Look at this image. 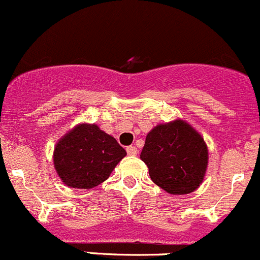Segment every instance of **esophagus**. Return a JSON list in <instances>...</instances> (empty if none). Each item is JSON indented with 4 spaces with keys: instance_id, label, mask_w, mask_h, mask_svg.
Listing matches in <instances>:
<instances>
[{
    "instance_id": "obj_1",
    "label": "esophagus",
    "mask_w": 260,
    "mask_h": 260,
    "mask_svg": "<svg viewBox=\"0 0 260 260\" xmlns=\"http://www.w3.org/2000/svg\"><path fill=\"white\" fill-rule=\"evenodd\" d=\"M127 153H128V155H137L138 150H137V148L135 147V145H129V147H127Z\"/></svg>"
}]
</instances>
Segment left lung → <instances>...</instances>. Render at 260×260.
<instances>
[{"mask_svg": "<svg viewBox=\"0 0 260 260\" xmlns=\"http://www.w3.org/2000/svg\"><path fill=\"white\" fill-rule=\"evenodd\" d=\"M141 159L154 184L172 195H185L204 181L209 149L198 131L179 118L148 133Z\"/></svg>", "mask_w": 260, "mask_h": 260, "instance_id": "obj_1", "label": "left lung"}]
</instances>
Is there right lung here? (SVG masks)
Returning a JSON list of instances; mask_svg holds the SVG:
<instances>
[{"label": "right lung", "instance_id": "obj_1", "mask_svg": "<svg viewBox=\"0 0 260 260\" xmlns=\"http://www.w3.org/2000/svg\"><path fill=\"white\" fill-rule=\"evenodd\" d=\"M125 155L116 139L98 124L79 123L59 139L53 161L67 186L88 190L107 180Z\"/></svg>", "mask_w": 260, "mask_h": 260}]
</instances>
